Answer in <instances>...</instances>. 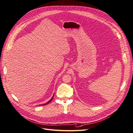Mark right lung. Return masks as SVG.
<instances>
[{"label":"right lung","instance_id":"1","mask_svg":"<svg viewBox=\"0 0 133 133\" xmlns=\"http://www.w3.org/2000/svg\"><path fill=\"white\" fill-rule=\"evenodd\" d=\"M52 99H53V97H52V98H51V100H50V101H49L48 103H46V104H42V105H46V104H49V103H50V102L52 100Z\"/></svg>","mask_w":133,"mask_h":133}]
</instances>
